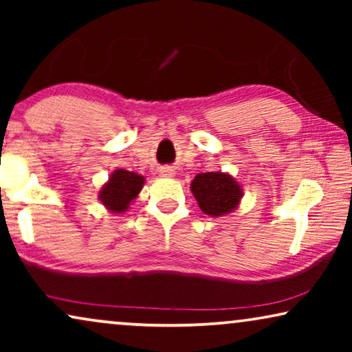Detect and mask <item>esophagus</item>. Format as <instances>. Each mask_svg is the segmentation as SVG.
Segmentation results:
<instances>
[{"instance_id": "1", "label": "esophagus", "mask_w": 352, "mask_h": 352, "mask_svg": "<svg viewBox=\"0 0 352 352\" xmlns=\"http://www.w3.org/2000/svg\"><path fill=\"white\" fill-rule=\"evenodd\" d=\"M160 175H162L163 177H173V176L176 175L175 168H171V166H162V168H160Z\"/></svg>"}]
</instances>
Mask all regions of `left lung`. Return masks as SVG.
Returning a JSON list of instances; mask_svg holds the SVG:
<instances>
[{"label": "left lung", "mask_w": 352, "mask_h": 352, "mask_svg": "<svg viewBox=\"0 0 352 352\" xmlns=\"http://www.w3.org/2000/svg\"><path fill=\"white\" fill-rule=\"evenodd\" d=\"M190 190L200 210L210 216L230 213L237 208L243 195L239 182L223 171L200 173L190 182Z\"/></svg>", "instance_id": "obj_1"}]
</instances>
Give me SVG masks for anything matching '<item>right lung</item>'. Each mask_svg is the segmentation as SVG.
<instances>
[{"mask_svg":"<svg viewBox=\"0 0 352 352\" xmlns=\"http://www.w3.org/2000/svg\"><path fill=\"white\" fill-rule=\"evenodd\" d=\"M144 176L128 170H115L109 181L100 187L99 200L112 213H123L129 208L144 186Z\"/></svg>","mask_w":352,"mask_h":352,"instance_id":"right-lung-1","label":"right lung"}]
</instances>
